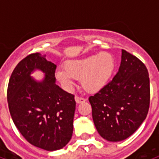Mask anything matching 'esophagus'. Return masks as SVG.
Segmentation results:
<instances>
[{"label": "esophagus", "mask_w": 159, "mask_h": 159, "mask_svg": "<svg viewBox=\"0 0 159 159\" xmlns=\"http://www.w3.org/2000/svg\"><path fill=\"white\" fill-rule=\"evenodd\" d=\"M75 100H76V104L83 103V102H85V101H86V100H85L84 98H82V97H78V96L75 97Z\"/></svg>", "instance_id": "esophagus-1"}]
</instances>
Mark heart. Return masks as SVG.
Instances as JSON below:
<instances>
[{
    "instance_id": "1",
    "label": "heart",
    "mask_w": 159,
    "mask_h": 159,
    "mask_svg": "<svg viewBox=\"0 0 159 159\" xmlns=\"http://www.w3.org/2000/svg\"><path fill=\"white\" fill-rule=\"evenodd\" d=\"M114 67L113 56L110 52H101L67 60L65 69L57 70L55 76L66 89L72 88L75 78H80L83 89L88 93H94L108 83Z\"/></svg>"
}]
</instances>
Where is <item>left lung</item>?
Instances as JSON below:
<instances>
[{
	"instance_id": "left-lung-1",
	"label": "left lung",
	"mask_w": 159,
	"mask_h": 159,
	"mask_svg": "<svg viewBox=\"0 0 159 159\" xmlns=\"http://www.w3.org/2000/svg\"><path fill=\"white\" fill-rule=\"evenodd\" d=\"M89 100L100 136L111 142L125 140L136 131L148 113L150 81L147 67L135 56L122 50L116 76Z\"/></svg>"
}]
</instances>
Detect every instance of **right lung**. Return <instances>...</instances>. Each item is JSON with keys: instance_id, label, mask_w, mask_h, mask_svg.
Masks as SVG:
<instances>
[{"instance_id": "1", "label": "right lung", "mask_w": 159, "mask_h": 159, "mask_svg": "<svg viewBox=\"0 0 159 159\" xmlns=\"http://www.w3.org/2000/svg\"><path fill=\"white\" fill-rule=\"evenodd\" d=\"M56 65L40 52L30 54L13 70L7 88L12 121L27 141L43 150H59L71 139L74 95L56 84ZM44 74L42 80L31 75Z\"/></svg>"}]
</instances>
